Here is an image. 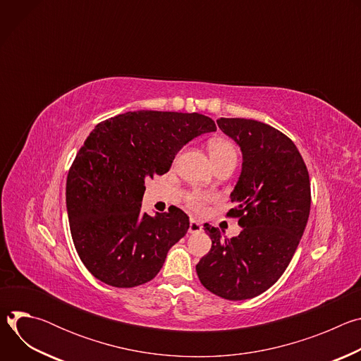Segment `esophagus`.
<instances>
[{"label":"esophagus","instance_id":"1","mask_svg":"<svg viewBox=\"0 0 361 361\" xmlns=\"http://www.w3.org/2000/svg\"><path fill=\"white\" fill-rule=\"evenodd\" d=\"M201 231H202V226H201L198 221L191 220V221H190V227H188V233H190V234H198V233H201Z\"/></svg>","mask_w":361,"mask_h":361}]
</instances>
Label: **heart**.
Instances as JSON below:
<instances>
[{"mask_svg":"<svg viewBox=\"0 0 361 361\" xmlns=\"http://www.w3.org/2000/svg\"><path fill=\"white\" fill-rule=\"evenodd\" d=\"M209 152L213 164H219V163H224V161H237V149L235 147L224 140V138H216L212 140L209 144ZM210 200L209 195H205L202 192H191L187 197V202L188 207L195 210V212H201L204 210V205Z\"/></svg>","mask_w":361,"mask_h":361,"instance_id":"1","label":"heart"}]
</instances>
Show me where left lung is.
I'll use <instances>...</instances> for the list:
<instances>
[{
	"label": "left lung",
	"instance_id": "left-lung-1",
	"mask_svg": "<svg viewBox=\"0 0 361 361\" xmlns=\"http://www.w3.org/2000/svg\"><path fill=\"white\" fill-rule=\"evenodd\" d=\"M220 130L243 154L241 173L230 194L243 231L221 237L205 227L212 250L195 266L213 294L247 300L269 290L286 271L310 214V178L295 144L274 127L245 118H219Z\"/></svg>",
	"mask_w": 361,
	"mask_h": 361
}]
</instances>
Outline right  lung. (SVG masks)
<instances>
[{"mask_svg": "<svg viewBox=\"0 0 361 361\" xmlns=\"http://www.w3.org/2000/svg\"><path fill=\"white\" fill-rule=\"evenodd\" d=\"M216 130L210 117L198 113L148 110L95 126L77 152L66 187L73 241L95 279L130 288L159 274L190 220L174 205L156 217L142 213L144 181L167 173L187 142Z\"/></svg>", "mask_w": 361, "mask_h": 361, "instance_id": "add662e5", "label": "right lung"}]
</instances>
